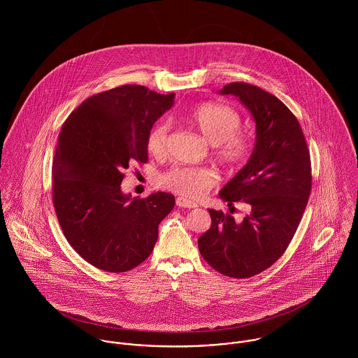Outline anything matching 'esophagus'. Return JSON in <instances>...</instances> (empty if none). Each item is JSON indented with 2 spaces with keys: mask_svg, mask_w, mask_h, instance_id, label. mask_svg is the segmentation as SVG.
<instances>
[{
  "mask_svg": "<svg viewBox=\"0 0 358 358\" xmlns=\"http://www.w3.org/2000/svg\"><path fill=\"white\" fill-rule=\"evenodd\" d=\"M176 205L178 206H182V208H197V204L194 203V201H192V200H187V199H185V197H178L176 199Z\"/></svg>",
  "mask_w": 358,
  "mask_h": 358,
  "instance_id": "esophagus-1",
  "label": "esophagus"
}]
</instances>
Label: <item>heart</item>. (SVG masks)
Here are the masks:
<instances>
[{
    "label": "heart",
    "instance_id": "heart-1",
    "mask_svg": "<svg viewBox=\"0 0 358 358\" xmlns=\"http://www.w3.org/2000/svg\"><path fill=\"white\" fill-rule=\"evenodd\" d=\"M190 122L213 145L215 155L224 164L236 166L245 162L254 150L252 136L240 131L241 115L231 106L205 102L197 104L189 113ZM171 135V124L166 120L154 124L148 134L146 146L154 157L166 153ZM217 173L209 166L175 165L162 172L157 183L159 187L176 194L199 199L216 183Z\"/></svg>",
    "mask_w": 358,
    "mask_h": 358
}]
</instances>
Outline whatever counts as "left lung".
I'll list each match as a JSON object with an SVG mask.
<instances>
[{"label": "left lung", "instance_id": "1", "mask_svg": "<svg viewBox=\"0 0 358 358\" xmlns=\"http://www.w3.org/2000/svg\"><path fill=\"white\" fill-rule=\"evenodd\" d=\"M220 95L237 96L255 118L254 153L219 193L229 206L243 201L250 212L236 222L208 209L212 224L199 250L220 274L250 278L274 264L295 236L311 192L310 152L298 118L274 95L248 83L227 84Z\"/></svg>", "mask_w": 358, "mask_h": 358}]
</instances>
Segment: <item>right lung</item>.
Here are the masks:
<instances>
[{
  "label": "right lung",
  "mask_w": 358,
  "mask_h": 358,
  "mask_svg": "<svg viewBox=\"0 0 358 358\" xmlns=\"http://www.w3.org/2000/svg\"><path fill=\"white\" fill-rule=\"evenodd\" d=\"M173 96L121 85L84 101L62 127L52 165L55 212L73 250L103 271L145 262L175 206L169 193L131 199L120 186L134 162L149 161L148 134Z\"/></svg>",
  "instance_id": "add662e5"
}]
</instances>
